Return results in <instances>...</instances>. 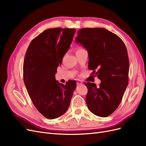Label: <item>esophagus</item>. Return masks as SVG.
<instances>
[{"instance_id":"1","label":"esophagus","mask_w":146,"mask_h":146,"mask_svg":"<svg viewBox=\"0 0 146 146\" xmlns=\"http://www.w3.org/2000/svg\"><path fill=\"white\" fill-rule=\"evenodd\" d=\"M83 83H82V81H80V80H78L77 82V85H82Z\"/></svg>"}]
</instances>
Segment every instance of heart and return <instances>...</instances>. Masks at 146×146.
Returning <instances> with one entry per match:
<instances>
[{"mask_svg": "<svg viewBox=\"0 0 146 146\" xmlns=\"http://www.w3.org/2000/svg\"><path fill=\"white\" fill-rule=\"evenodd\" d=\"M83 50V48H80H80H78V49H77V52H78V51H81V50Z\"/></svg>", "mask_w": 146, "mask_h": 146, "instance_id": "obj_1", "label": "heart"}]
</instances>
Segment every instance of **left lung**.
<instances>
[{
	"label": "left lung",
	"mask_w": 146,
	"mask_h": 146,
	"mask_svg": "<svg viewBox=\"0 0 146 146\" xmlns=\"http://www.w3.org/2000/svg\"><path fill=\"white\" fill-rule=\"evenodd\" d=\"M77 33L76 42L88 53V69L101 80L99 88L85 83L88 108L96 116L107 117L119 107L129 83L127 48L117 35L104 28L82 29Z\"/></svg>",
	"instance_id": "8db88e82"
}]
</instances>
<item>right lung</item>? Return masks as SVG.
<instances>
[{
    "mask_svg": "<svg viewBox=\"0 0 146 146\" xmlns=\"http://www.w3.org/2000/svg\"><path fill=\"white\" fill-rule=\"evenodd\" d=\"M76 31L61 28L46 30L31 41L25 53V85L35 107L47 119L57 118L67 111L76 88V81L63 85L55 76Z\"/></svg>",
    "mask_w": 146,
    "mask_h": 146,
    "instance_id": "right-lung-1",
    "label": "right lung"
}]
</instances>
